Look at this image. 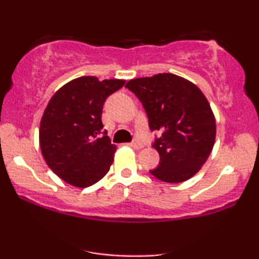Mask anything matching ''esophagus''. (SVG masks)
I'll return each mask as SVG.
<instances>
[{
    "label": "esophagus",
    "mask_w": 259,
    "mask_h": 259,
    "mask_svg": "<svg viewBox=\"0 0 259 259\" xmlns=\"http://www.w3.org/2000/svg\"><path fill=\"white\" fill-rule=\"evenodd\" d=\"M130 146L136 148V150H140V148L144 147V144H141V142L138 141V140H135V141H133L132 144H130Z\"/></svg>",
    "instance_id": "esophagus-1"
}]
</instances>
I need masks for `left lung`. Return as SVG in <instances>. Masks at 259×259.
Returning <instances> with one entry per match:
<instances>
[{
    "label": "left lung",
    "mask_w": 259,
    "mask_h": 259,
    "mask_svg": "<svg viewBox=\"0 0 259 259\" xmlns=\"http://www.w3.org/2000/svg\"><path fill=\"white\" fill-rule=\"evenodd\" d=\"M125 88L144 106L151 132H160L152 144L159 153V164L150 173L171 184L194 177L215 141L214 114L202 91L170 73L133 79Z\"/></svg>",
    "instance_id": "obj_1"
}]
</instances>
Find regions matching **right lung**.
<instances>
[{
	"label": "right lung",
	"mask_w": 259,
	"mask_h": 259,
	"mask_svg": "<svg viewBox=\"0 0 259 259\" xmlns=\"http://www.w3.org/2000/svg\"><path fill=\"white\" fill-rule=\"evenodd\" d=\"M124 80L81 76L62 86L50 100L40 123V147L47 165L65 183L88 187L102 179L115 146L103 132V105Z\"/></svg>",
	"instance_id": "obj_1"
}]
</instances>
